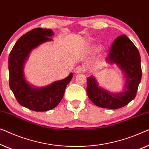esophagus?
<instances>
[{
  "label": "esophagus",
  "mask_w": 149,
  "mask_h": 149,
  "mask_svg": "<svg viewBox=\"0 0 149 149\" xmlns=\"http://www.w3.org/2000/svg\"><path fill=\"white\" fill-rule=\"evenodd\" d=\"M74 72L75 74H79V73H81V72H86V69L84 66H81L79 65L77 66L76 68L75 69Z\"/></svg>",
  "instance_id": "1"
}]
</instances>
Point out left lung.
<instances>
[{"mask_svg": "<svg viewBox=\"0 0 149 149\" xmlns=\"http://www.w3.org/2000/svg\"><path fill=\"white\" fill-rule=\"evenodd\" d=\"M109 63H116L124 72L125 89L121 93H111L98 86L95 77L87 78V95L92 102L102 108L116 109L123 107L136 96L142 78L139 51L125 34L115 40L106 58Z\"/></svg>", "mask_w": 149, "mask_h": 149, "instance_id": "left-lung-1", "label": "left lung"}]
</instances>
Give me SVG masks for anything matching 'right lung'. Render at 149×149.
Listing matches in <instances>:
<instances>
[{
    "label": "right lung",
    "instance_id": "add662e5",
    "mask_svg": "<svg viewBox=\"0 0 149 149\" xmlns=\"http://www.w3.org/2000/svg\"><path fill=\"white\" fill-rule=\"evenodd\" d=\"M53 35L51 29H33L16 42L9 54L10 88L21 105L35 111H47L57 106L73 77L72 73L62 80L40 88L32 87L24 78L23 68L29 53L40 44L52 40L50 37Z\"/></svg>",
    "mask_w": 149,
    "mask_h": 149
}]
</instances>
